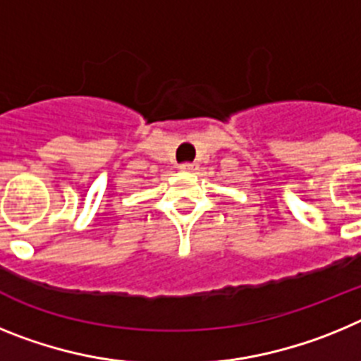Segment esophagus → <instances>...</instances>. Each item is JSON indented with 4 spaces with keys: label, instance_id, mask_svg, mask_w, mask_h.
<instances>
[{
    "label": "esophagus",
    "instance_id": "34e87169",
    "mask_svg": "<svg viewBox=\"0 0 361 361\" xmlns=\"http://www.w3.org/2000/svg\"><path fill=\"white\" fill-rule=\"evenodd\" d=\"M178 168L183 171H193L197 168V164H193V162H184V164H180Z\"/></svg>",
    "mask_w": 361,
    "mask_h": 361
}]
</instances>
